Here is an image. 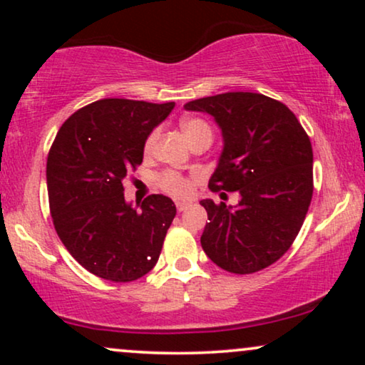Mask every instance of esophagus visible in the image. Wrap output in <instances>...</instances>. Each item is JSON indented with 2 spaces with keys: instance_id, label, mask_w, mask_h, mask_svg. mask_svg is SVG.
<instances>
[{
  "instance_id": "esophagus-1",
  "label": "esophagus",
  "mask_w": 365,
  "mask_h": 365,
  "mask_svg": "<svg viewBox=\"0 0 365 365\" xmlns=\"http://www.w3.org/2000/svg\"><path fill=\"white\" fill-rule=\"evenodd\" d=\"M189 206H191V204L186 202V201H178V202H176V207H178V211H179V212L186 211V209H187Z\"/></svg>"
}]
</instances>
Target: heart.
I'll use <instances>...</instances> for the list:
<instances>
[{
	"label": "heart",
	"mask_w": 365,
	"mask_h": 365,
	"mask_svg": "<svg viewBox=\"0 0 365 365\" xmlns=\"http://www.w3.org/2000/svg\"><path fill=\"white\" fill-rule=\"evenodd\" d=\"M181 129L189 143H194L196 139L202 136H211V128H209V124L197 118L184 119L181 123ZM156 139H158V131H153L149 134L146 138V143H144V153L146 154L153 153ZM158 184L164 192L171 194L174 197H187L189 194L192 192V182L176 171H164L159 174Z\"/></svg>",
	"instance_id": "heart-1"
}]
</instances>
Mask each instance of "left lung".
<instances>
[{"label":"left lung","instance_id":"obj_1","mask_svg":"<svg viewBox=\"0 0 365 365\" xmlns=\"http://www.w3.org/2000/svg\"><path fill=\"white\" fill-rule=\"evenodd\" d=\"M216 119L224 148L211 191H237L236 207L204 199L201 236L224 271L252 274L281 259L301 231L312 199V146L286 104L259 93H224L184 104Z\"/></svg>","mask_w":365,"mask_h":365}]
</instances>
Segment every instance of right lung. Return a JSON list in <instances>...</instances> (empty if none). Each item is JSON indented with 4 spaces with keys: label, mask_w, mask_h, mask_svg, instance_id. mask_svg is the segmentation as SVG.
I'll use <instances>...</instances> for the list:
<instances>
[{
    "label": "right lung",
    "mask_w": 365,
    "mask_h": 365,
    "mask_svg": "<svg viewBox=\"0 0 365 365\" xmlns=\"http://www.w3.org/2000/svg\"><path fill=\"white\" fill-rule=\"evenodd\" d=\"M174 103L99 99L71 114L46 163L49 211L69 254L94 276L131 282L156 266L176 206L151 194L136 211L123 181L143 163L144 143Z\"/></svg>",
    "instance_id": "right-lung-1"
}]
</instances>
